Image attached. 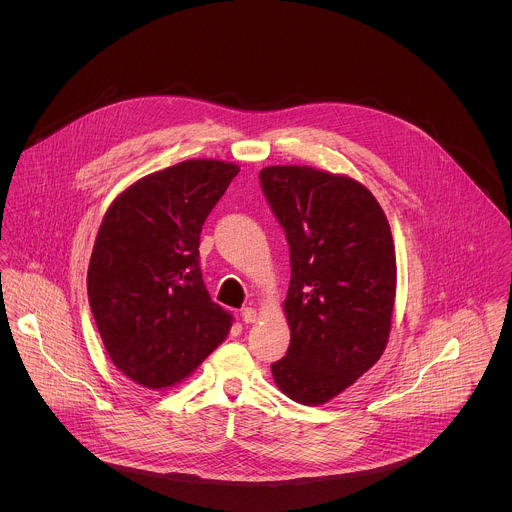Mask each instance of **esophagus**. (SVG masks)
<instances>
[{
  "mask_svg": "<svg viewBox=\"0 0 512 512\" xmlns=\"http://www.w3.org/2000/svg\"><path fill=\"white\" fill-rule=\"evenodd\" d=\"M240 315H242L244 323H256L258 321V311L254 307H244Z\"/></svg>",
  "mask_w": 512,
  "mask_h": 512,
  "instance_id": "34e87169",
  "label": "esophagus"
}]
</instances>
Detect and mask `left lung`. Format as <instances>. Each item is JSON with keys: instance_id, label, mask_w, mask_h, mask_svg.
Here are the masks:
<instances>
[{"instance_id": "obj_1", "label": "left lung", "mask_w": 512, "mask_h": 512, "mask_svg": "<svg viewBox=\"0 0 512 512\" xmlns=\"http://www.w3.org/2000/svg\"><path fill=\"white\" fill-rule=\"evenodd\" d=\"M260 187L292 266L284 303L292 339L272 374L295 402L325 404L386 347L396 295L390 224L372 193L343 175L272 165L260 171Z\"/></svg>"}]
</instances>
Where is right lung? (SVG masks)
<instances>
[{
	"mask_svg": "<svg viewBox=\"0 0 512 512\" xmlns=\"http://www.w3.org/2000/svg\"><path fill=\"white\" fill-rule=\"evenodd\" d=\"M240 169L189 159L128 187L106 211L88 266V301L120 372L159 390L181 382L228 335L199 266L203 224Z\"/></svg>",
	"mask_w": 512,
	"mask_h": 512,
	"instance_id": "1",
	"label": "right lung"
}]
</instances>
